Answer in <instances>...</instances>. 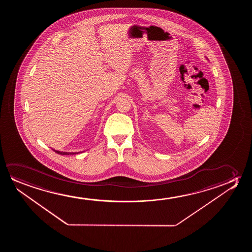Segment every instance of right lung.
Returning a JSON list of instances; mask_svg holds the SVG:
<instances>
[{
	"instance_id": "1",
	"label": "right lung",
	"mask_w": 252,
	"mask_h": 252,
	"mask_svg": "<svg viewBox=\"0 0 252 252\" xmlns=\"http://www.w3.org/2000/svg\"><path fill=\"white\" fill-rule=\"evenodd\" d=\"M54 152H57L58 154H61V155H74V154H77L78 152H75V153H73V152H59V151H55V150H53Z\"/></svg>"
}]
</instances>
